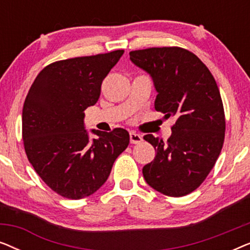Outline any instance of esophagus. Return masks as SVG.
<instances>
[{"instance_id": "34e87169", "label": "esophagus", "mask_w": 250, "mask_h": 250, "mask_svg": "<svg viewBox=\"0 0 250 250\" xmlns=\"http://www.w3.org/2000/svg\"><path fill=\"white\" fill-rule=\"evenodd\" d=\"M142 135L138 134L135 132H129V141H131L132 145H138V143L142 142Z\"/></svg>"}]
</instances>
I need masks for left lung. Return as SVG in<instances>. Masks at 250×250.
<instances>
[{
	"label": "left lung",
	"instance_id": "obj_1",
	"mask_svg": "<svg viewBox=\"0 0 250 250\" xmlns=\"http://www.w3.org/2000/svg\"><path fill=\"white\" fill-rule=\"evenodd\" d=\"M129 59L151 75L157 111L174 117L172 135L164 141L143 136L156 156L142 168L146 183L169 197H182L200 187L223 146L225 115L216 82L196 54L179 46L129 52Z\"/></svg>",
	"mask_w": 250,
	"mask_h": 250
}]
</instances>
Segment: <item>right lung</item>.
<instances>
[{"mask_svg":"<svg viewBox=\"0 0 250 250\" xmlns=\"http://www.w3.org/2000/svg\"><path fill=\"white\" fill-rule=\"evenodd\" d=\"M124 50L59 60L37 75L22 109V140L29 163L50 189L68 199L94 193L127 148L124 128H84V110L97 104L101 84Z\"/></svg>","mask_w":250,"mask_h":250,"instance_id":"1","label":"right lung"}]
</instances>
